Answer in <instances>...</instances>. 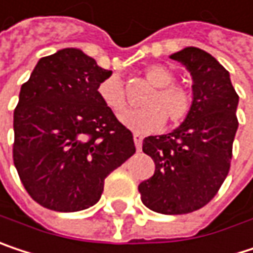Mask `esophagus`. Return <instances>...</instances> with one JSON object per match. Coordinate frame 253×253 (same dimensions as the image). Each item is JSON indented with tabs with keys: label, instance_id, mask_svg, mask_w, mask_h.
Here are the masks:
<instances>
[{
	"label": "esophagus",
	"instance_id": "obj_1",
	"mask_svg": "<svg viewBox=\"0 0 253 253\" xmlns=\"http://www.w3.org/2000/svg\"><path fill=\"white\" fill-rule=\"evenodd\" d=\"M133 139H134V145H136V149L140 150L142 149V142H143V137L139 134V133H134L133 134Z\"/></svg>",
	"mask_w": 253,
	"mask_h": 253
}]
</instances>
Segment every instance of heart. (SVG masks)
Segmentation results:
<instances>
[{
	"instance_id": "obj_1",
	"label": "heart",
	"mask_w": 253,
	"mask_h": 253,
	"mask_svg": "<svg viewBox=\"0 0 253 253\" xmlns=\"http://www.w3.org/2000/svg\"><path fill=\"white\" fill-rule=\"evenodd\" d=\"M145 78L153 91L143 100L145 108L133 110L122 116V123L137 133H149L164 126L165 120L171 126H179L187 120L193 110V95L182 85L173 84L175 75L162 65H150L145 71ZM98 97L101 103L114 114H122L127 108L125 84L113 75L98 84Z\"/></svg>"
}]
</instances>
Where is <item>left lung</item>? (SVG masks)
Wrapping results in <instances>:
<instances>
[{
    "label": "left lung",
    "instance_id": "8db88e82",
    "mask_svg": "<svg viewBox=\"0 0 253 253\" xmlns=\"http://www.w3.org/2000/svg\"><path fill=\"white\" fill-rule=\"evenodd\" d=\"M171 59L191 72L193 110L172 133L143 140L155 173L140 182L139 193L156 213L187 214L210 203L229 173L239 95L229 72L210 53L185 47Z\"/></svg>",
    "mask_w": 253,
    "mask_h": 253
}]
</instances>
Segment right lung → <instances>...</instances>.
<instances>
[{
    "mask_svg": "<svg viewBox=\"0 0 253 253\" xmlns=\"http://www.w3.org/2000/svg\"><path fill=\"white\" fill-rule=\"evenodd\" d=\"M111 77L80 49L42 58L14 110L12 159L29 195L55 211H80L136 152L133 133L98 97Z\"/></svg>",
    "mask_w": 253,
    "mask_h": 253,
    "instance_id": "right-lung-1",
    "label": "right lung"
}]
</instances>
